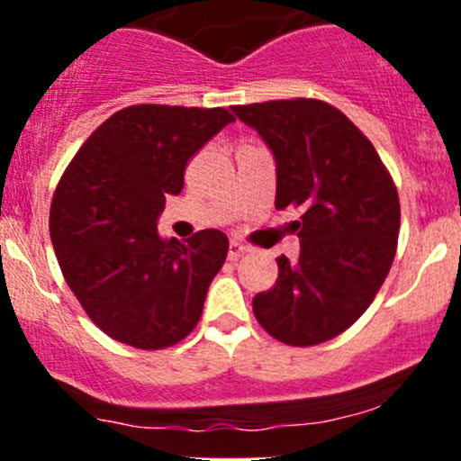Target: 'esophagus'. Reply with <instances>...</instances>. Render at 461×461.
Listing matches in <instances>:
<instances>
[{
    "mask_svg": "<svg viewBox=\"0 0 461 461\" xmlns=\"http://www.w3.org/2000/svg\"><path fill=\"white\" fill-rule=\"evenodd\" d=\"M245 252H248V248H245V245H240L239 240H231V245H230V260H239Z\"/></svg>",
    "mask_w": 461,
    "mask_h": 461,
    "instance_id": "34e87169",
    "label": "esophagus"
}]
</instances>
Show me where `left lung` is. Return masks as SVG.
I'll return each mask as SVG.
<instances>
[{"label":"left lung","mask_w":461,"mask_h":461,"mask_svg":"<svg viewBox=\"0 0 461 461\" xmlns=\"http://www.w3.org/2000/svg\"><path fill=\"white\" fill-rule=\"evenodd\" d=\"M234 113L272 149L276 209H303L292 222L299 258H276V285L254 296V317L287 346L330 341L388 276L402 221L397 187L373 142L328 102L269 100Z\"/></svg>","instance_id":"1"}]
</instances>
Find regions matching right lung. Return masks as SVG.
Returning a JSON list of instances; mask_svg holds the SVG:
<instances>
[{"instance_id":"add662e5","label":"right lung","mask_w":461,"mask_h":461,"mask_svg":"<svg viewBox=\"0 0 461 461\" xmlns=\"http://www.w3.org/2000/svg\"><path fill=\"white\" fill-rule=\"evenodd\" d=\"M234 115L222 106L136 104L100 124L59 178L50 240L88 319L140 350L183 341L201 321L230 240L203 230L158 234L167 196L183 192L189 158Z\"/></svg>"}]
</instances>
